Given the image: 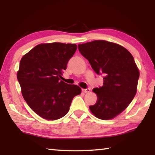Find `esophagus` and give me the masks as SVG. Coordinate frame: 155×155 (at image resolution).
I'll use <instances>...</instances> for the list:
<instances>
[{
    "label": "esophagus",
    "instance_id": "34e87169",
    "mask_svg": "<svg viewBox=\"0 0 155 155\" xmlns=\"http://www.w3.org/2000/svg\"><path fill=\"white\" fill-rule=\"evenodd\" d=\"M82 91L84 93H89L90 91V88H86V89H83Z\"/></svg>",
    "mask_w": 155,
    "mask_h": 155
}]
</instances>
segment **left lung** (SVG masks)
<instances>
[{
	"label": "left lung",
	"mask_w": 155,
	"mask_h": 155,
	"mask_svg": "<svg viewBox=\"0 0 155 155\" xmlns=\"http://www.w3.org/2000/svg\"><path fill=\"white\" fill-rule=\"evenodd\" d=\"M81 54L87 59L97 74H104L103 85L94 88L95 104L90 106L99 119L107 120L124 111L133 101L140 72L130 52L119 44L95 40L78 44Z\"/></svg>",
	"instance_id": "obj_1"
}]
</instances>
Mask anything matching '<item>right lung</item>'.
Returning a JSON list of instances; mask_svg holds the SVG:
<instances>
[{
	"label": "right lung",
	"mask_w": 155,
	"mask_h": 155,
	"mask_svg": "<svg viewBox=\"0 0 155 155\" xmlns=\"http://www.w3.org/2000/svg\"><path fill=\"white\" fill-rule=\"evenodd\" d=\"M77 48L74 44H41L20 60L17 78L23 98L44 119L64 117L74 97L81 92L78 86L65 83L59 78Z\"/></svg>",
	"instance_id": "1"
}]
</instances>
